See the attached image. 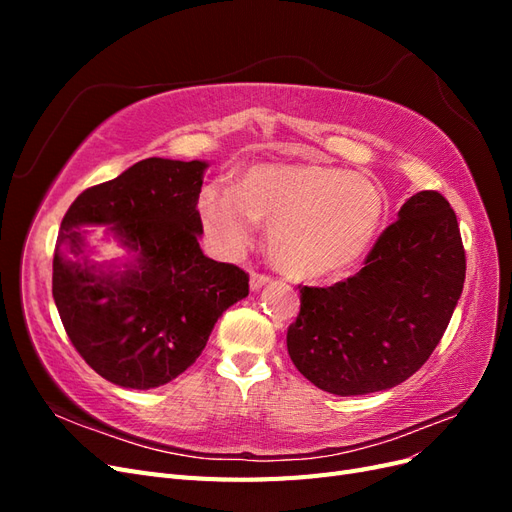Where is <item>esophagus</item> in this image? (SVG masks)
Instances as JSON below:
<instances>
[{
  "label": "esophagus",
  "mask_w": 512,
  "mask_h": 512,
  "mask_svg": "<svg viewBox=\"0 0 512 512\" xmlns=\"http://www.w3.org/2000/svg\"><path fill=\"white\" fill-rule=\"evenodd\" d=\"M269 282H271L269 275H260V273H252V275H250V288H252L254 292L260 290V288H265Z\"/></svg>",
  "instance_id": "obj_1"
}]
</instances>
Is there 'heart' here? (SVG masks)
<instances>
[{
  "label": "heart",
  "mask_w": 512,
  "mask_h": 512,
  "mask_svg": "<svg viewBox=\"0 0 512 512\" xmlns=\"http://www.w3.org/2000/svg\"><path fill=\"white\" fill-rule=\"evenodd\" d=\"M384 207L374 181L322 164H256L235 188L209 183L198 196L203 222L224 250H243L258 222L271 224L275 265L307 282L352 267L374 241Z\"/></svg>",
  "instance_id": "heart-1"
}]
</instances>
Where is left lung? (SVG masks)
<instances>
[{
    "instance_id": "8db88e82",
    "label": "left lung",
    "mask_w": 512,
    "mask_h": 512,
    "mask_svg": "<svg viewBox=\"0 0 512 512\" xmlns=\"http://www.w3.org/2000/svg\"><path fill=\"white\" fill-rule=\"evenodd\" d=\"M466 280L457 215L438 192L410 196L365 267L329 288H301L288 354L318 389L367 395L408 380L436 350Z\"/></svg>"
}]
</instances>
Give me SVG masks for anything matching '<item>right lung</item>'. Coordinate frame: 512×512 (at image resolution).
Wrapping results in <instances>:
<instances>
[{
	"mask_svg": "<svg viewBox=\"0 0 512 512\" xmlns=\"http://www.w3.org/2000/svg\"><path fill=\"white\" fill-rule=\"evenodd\" d=\"M205 160L147 158L85 190L61 220L53 299L87 365L123 389H156L188 369L250 277L200 250ZM108 225L129 254L98 263L83 227Z\"/></svg>",
	"mask_w": 512,
	"mask_h": 512,
	"instance_id": "add662e5",
	"label": "right lung"
}]
</instances>
